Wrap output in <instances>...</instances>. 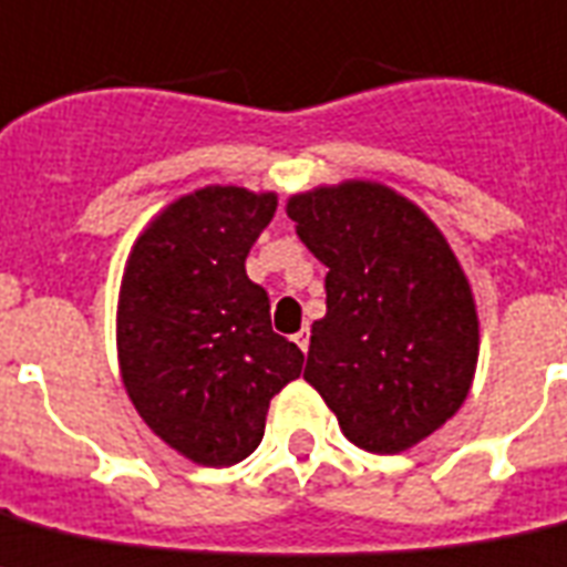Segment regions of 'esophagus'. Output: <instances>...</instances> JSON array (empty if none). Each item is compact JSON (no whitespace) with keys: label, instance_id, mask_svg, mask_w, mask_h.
<instances>
[{"label":"esophagus","instance_id":"obj_1","mask_svg":"<svg viewBox=\"0 0 567 567\" xmlns=\"http://www.w3.org/2000/svg\"><path fill=\"white\" fill-rule=\"evenodd\" d=\"M292 339H296V346L301 348V351H305V354H307V348H310V330H307V328L298 330V333Z\"/></svg>","mask_w":567,"mask_h":567}]
</instances>
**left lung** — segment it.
<instances>
[{"label":"left lung","mask_w":567,"mask_h":567,"mask_svg":"<svg viewBox=\"0 0 567 567\" xmlns=\"http://www.w3.org/2000/svg\"><path fill=\"white\" fill-rule=\"evenodd\" d=\"M301 243L328 266L305 380L357 447L401 454L468 395L480 328L463 266L427 213L371 181L287 202Z\"/></svg>","instance_id":"1"}]
</instances>
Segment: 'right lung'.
I'll use <instances>...</instances> for the list:
<instances>
[{
  "mask_svg": "<svg viewBox=\"0 0 567 567\" xmlns=\"http://www.w3.org/2000/svg\"><path fill=\"white\" fill-rule=\"evenodd\" d=\"M275 207V193L243 187L181 196L140 234L122 275L116 348L131 404L155 436L210 468L260 445L269 401L305 365L246 275Z\"/></svg>",
  "mask_w": 567,
  "mask_h": 567,
  "instance_id": "add662e5",
  "label": "right lung"
}]
</instances>
